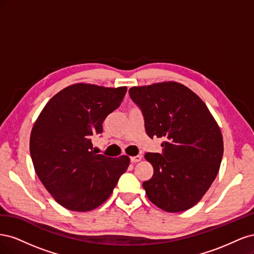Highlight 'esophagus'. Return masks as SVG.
<instances>
[{"instance_id": "esophagus-1", "label": "esophagus", "mask_w": 254, "mask_h": 254, "mask_svg": "<svg viewBox=\"0 0 254 254\" xmlns=\"http://www.w3.org/2000/svg\"><path fill=\"white\" fill-rule=\"evenodd\" d=\"M142 160V157L140 156V155H137V156H134V157H131L130 158V161H131L132 163H136V162H140V161Z\"/></svg>"}]
</instances>
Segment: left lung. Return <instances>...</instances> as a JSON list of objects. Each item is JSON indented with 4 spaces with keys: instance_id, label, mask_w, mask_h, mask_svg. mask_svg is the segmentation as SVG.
Returning <instances> with one entry per match:
<instances>
[{
    "instance_id": "left-lung-1",
    "label": "left lung",
    "mask_w": 254,
    "mask_h": 254,
    "mask_svg": "<svg viewBox=\"0 0 254 254\" xmlns=\"http://www.w3.org/2000/svg\"><path fill=\"white\" fill-rule=\"evenodd\" d=\"M149 137H163L161 153L147 152L153 175L143 182L149 200L176 213L195 205L216 178L224 141L216 121L193 91L178 82L129 89Z\"/></svg>"
}]
</instances>
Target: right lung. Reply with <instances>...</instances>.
Listing matches in <instances>:
<instances>
[{"mask_svg":"<svg viewBox=\"0 0 254 254\" xmlns=\"http://www.w3.org/2000/svg\"><path fill=\"white\" fill-rule=\"evenodd\" d=\"M126 92V87L76 83L54 96L38 117L30 133V157L44 188L65 209L94 210L127 171V156L97 155L92 145Z\"/></svg>","mask_w":254,"mask_h":254,"instance_id":"right-lung-1","label":"right lung"}]
</instances>
